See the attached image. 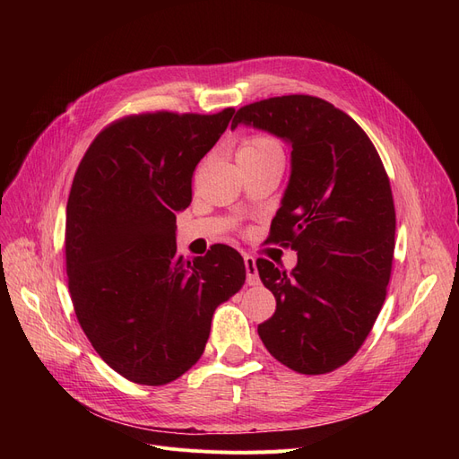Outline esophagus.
I'll list each match as a JSON object with an SVG mask.
<instances>
[{
	"label": "esophagus",
	"mask_w": 459,
	"mask_h": 459,
	"mask_svg": "<svg viewBox=\"0 0 459 459\" xmlns=\"http://www.w3.org/2000/svg\"><path fill=\"white\" fill-rule=\"evenodd\" d=\"M245 270H247V283L256 285L258 283V270H256V262L251 255H245Z\"/></svg>",
	"instance_id": "34e87169"
}]
</instances>
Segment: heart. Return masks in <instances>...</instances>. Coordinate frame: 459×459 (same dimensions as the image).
<instances>
[{"label":"heart","instance_id":"b5f03b06","mask_svg":"<svg viewBox=\"0 0 459 459\" xmlns=\"http://www.w3.org/2000/svg\"><path fill=\"white\" fill-rule=\"evenodd\" d=\"M241 157H268V155H283L280 142L272 135H253L245 140L238 151Z\"/></svg>","mask_w":459,"mask_h":459}]
</instances>
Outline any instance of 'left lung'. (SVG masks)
<instances>
[{
  "label": "left lung",
  "mask_w": 459,
  "mask_h": 459,
  "mask_svg": "<svg viewBox=\"0 0 459 459\" xmlns=\"http://www.w3.org/2000/svg\"><path fill=\"white\" fill-rule=\"evenodd\" d=\"M247 124L285 140L290 178L270 241L299 255L287 272L256 260L275 297L258 325L268 352L307 375L344 366L364 344L391 280L396 214L388 176L368 134L341 108L312 95L245 105Z\"/></svg>",
  "instance_id": "8db88e82"
}]
</instances>
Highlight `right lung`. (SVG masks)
<instances>
[{
  "label": "right lung",
  "mask_w": 459,
  "mask_h": 459,
  "mask_svg": "<svg viewBox=\"0 0 459 459\" xmlns=\"http://www.w3.org/2000/svg\"><path fill=\"white\" fill-rule=\"evenodd\" d=\"M233 113L124 117L78 164L66 203L68 290L95 352L132 383L166 385L195 366L214 310L245 283L235 248L214 245L193 260L176 248L193 172Z\"/></svg>",
  "instance_id": "right-lung-1"
}]
</instances>
